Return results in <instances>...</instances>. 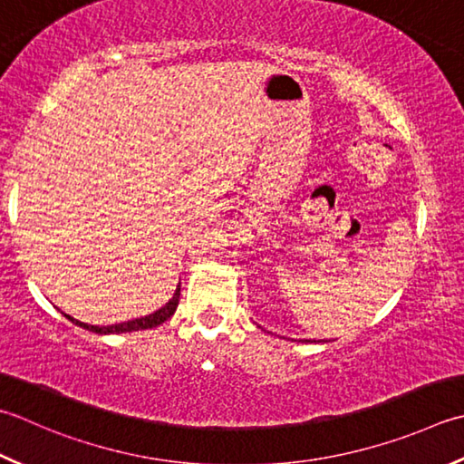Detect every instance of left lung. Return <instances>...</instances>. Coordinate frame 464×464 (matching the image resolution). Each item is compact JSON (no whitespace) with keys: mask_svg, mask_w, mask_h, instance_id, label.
<instances>
[{"mask_svg":"<svg viewBox=\"0 0 464 464\" xmlns=\"http://www.w3.org/2000/svg\"><path fill=\"white\" fill-rule=\"evenodd\" d=\"M305 342H310V340H305ZM314 342H315V340H314Z\"/></svg>","mask_w":464,"mask_h":464,"instance_id":"1","label":"left lung"}]
</instances>
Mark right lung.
Listing matches in <instances>:
<instances>
[{
	"mask_svg": "<svg viewBox=\"0 0 464 464\" xmlns=\"http://www.w3.org/2000/svg\"><path fill=\"white\" fill-rule=\"evenodd\" d=\"M179 295H180V284L177 285L175 294H172V297L169 299V302L159 307L157 312H152L149 315H142V317H134V320H129V322H122V324H112V325H90V324H84V322H78L74 320V317L63 314L68 317V320L72 324L80 325V328L84 330H90V332H96V334H126V332H139V330H149V328H157V325H160L162 322H167L169 317L177 312V305H179Z\"/></svg>",
	"mask_w": 464,
	"mask_h": 464,
	"instance_id": "add662e5",
	"label": "right lung"
}]
</instances>
